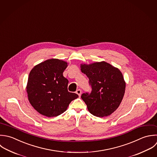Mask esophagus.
<instances>
[{"label":"esophagus","instance_id":"obj_1","mask_svg":"<svg viewBox=\"0 0 157 157\" xmlns=\"http://www.w3.org/2000/svg\"><path fill=\"white\" fill-rule=\"evenodd\" d=\"M76 93L80 97L81 96V89H78L76 92Z\"/></svg>","mask_w":157,"mask_h":157}]
</instances>
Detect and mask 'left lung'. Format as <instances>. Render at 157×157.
Here are the masks:
<instances>
[{
    "mask_svg": "<svg viewBox=\"0 0 157 157\" xmlns=\"http://www.w3.org/2000/svg\"><path fill=\"white\" fill-rule=\"evenodd\" d=\"M81 71L89 78L90 92L81 95L89 111L98 117H106L119 106L125 90V82L121 71L101 62L81 64Z\"/></svg>",
    "mask_w": 157,
    "mask_h": 157,
    "instance_id": "8db88e82",
    "label": "left lung"
}]
</instances>
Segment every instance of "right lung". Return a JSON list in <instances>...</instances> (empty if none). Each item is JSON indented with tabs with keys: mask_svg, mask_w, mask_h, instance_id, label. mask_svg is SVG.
Instances as JSON below:
<instances>
[{
	"mask_svg": "<svg viewBox=\"0 0 157 157\" xmlns=\"http://www.w3.org/2000/svg\"><path fill=\"white\" fill-rule=\"evenodd\" d=\"M67 65L64 61L51 59L30 71L27 85L28 98L40 114L48 117L60 115L78 97L76 94L68 91V81L63 76Z\"/></svg>",
	"mask_w": 157,
	"mask_h": 157,
	"instance_id": "right-lung-1",
	"label": "right lung"
}]
</instances>
